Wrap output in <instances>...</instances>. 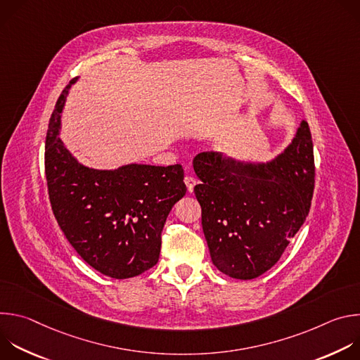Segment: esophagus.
<instances>
[{"mask_svg": "<svg viewBox=\"0 0 360 360\" xmlns=\"http://www.w3.org/2000/svg\"><path fill=\"white\" fill-rule=\"evenodd\" d=\"M184 182H185V185H186V188H188V192H192V191H193V186H195V184H196V179H195L193 176H191V175H186V176L184 178Z\"/></svg>", "mask_w": 360, "mask_h": 360, "instance_id": "esophagus-1", "label": "esophagus"}]
</instances>
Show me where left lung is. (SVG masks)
<instances>
[{
    "label": "left lung",
    "mask_w": 360,
    "mask_h": 360,
    "mask_svg": "<svg viewBox=\"0 0 360 360\" xmlns=\"http://www.w3.org/2000/svg\"><path fill=\"white\" fill-rule=\"evenodd\" d=\"M193 188L212 264L235 279L268 272L303 225L315 189L312 134L302 121L285 153L243 165L215 150L193 160Z\"/></svg>",
    "instance_id": "1"
}]
</instances>
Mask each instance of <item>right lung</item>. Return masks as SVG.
Here are the masks:
<instances>
[{
  "mask_svg": "<svg viewBox=\"0 0 360 360\" xmlns=\"http://www.w3.org/2000/svg\"><path fill=\"white\" fill-rule=\"evenodd\" d=\"M71 79L49 118L45 178L54 217L81 258L114 279L138 276L157 265L162 229L185 192L184 169L127 165L96 171L79 165L57 136Z\"/></svg>",
  "mask_w": 360,
  "mask_h": 360,
  "instance_id": "add662e5",
  "label": "right lung"
}]
</instances>
